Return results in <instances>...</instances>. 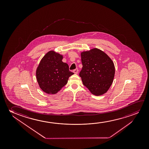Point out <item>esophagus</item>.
<instances>
[{
    "label": "esophagus",
    "mask_w": 149,
    "mask_h": 149,
    "mask_svg": "<svg viewBox=\"0 0 149 149\" xmlns=\"http://www.w3.org/2000/svg\"><path fill=\"white\" fill-rule=\"evenodd\" d=\"M73 72L75 74H78V69H76L74 70H73Z\"/></svg>",
    "instance_id": "1"
}]
</instances>
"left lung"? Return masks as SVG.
<instances>
[{
	"label": "left lung",
	"mask_w": 149,
	"mask_h": 149,
	"mask_svg": "<svg viewBox=\"0 0 149 149\" xmlns=\"http://www.w3.org/2000/svg\"><path fill=\"white\" fill-rule=\"evenodd\" d=\"M81 57L82 68L79 76L84 86L94 95L106 93L112 84L115 74L111 59L97 48L82 52Z\"/></svg>",
	"instance_id": "left-lung-1"
}]
</instances>
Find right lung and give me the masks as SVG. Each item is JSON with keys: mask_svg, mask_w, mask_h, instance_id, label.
Returning a JSON list of instances; mask_svg holds the SVG:
<instances>
[{"mask_svg": "<svg viewBox=\"0 0 149 149\" xmlns=\"http://www.w3.org/2000/svg\"><path fill=\"white\" fill-rule=\"evenodd\" d=\"M63 55L55 51L47 52L41 59L36 71L39 86L48 94H55L67 84L70 76L73 75L70 71L67 63H63Z\"/></svg>", "mask_w": 149, "mask_h": 149, "instance_id": "add662e5", "label": "right lung"}]
</instances>
